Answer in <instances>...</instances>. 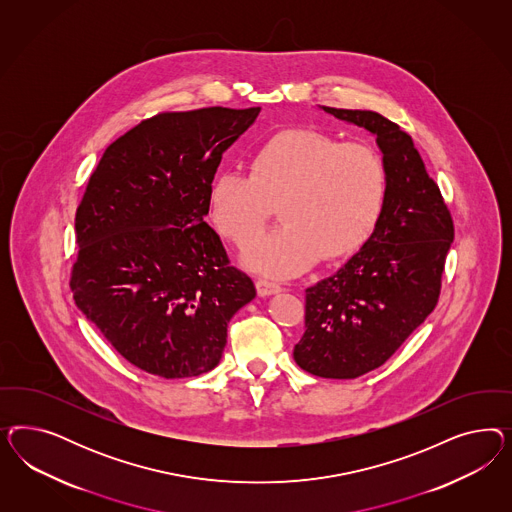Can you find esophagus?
<instances>
[{
  "label": "esophagus",
  "mask_w": 512,
  "mask_h": 512,
  "mask_svg": "<svg viewBox=\"0 0 512 512\" xmlns=\"http://www.w3.org/2000/svg\"><path fill=\"white\" fill-rule=\"evenodd\" d=\"M255 287H257L259 296L278 295L279 291H281V287H279L278 283L266 281V279H257V281H255Z\"/></svg>",
  "instance_id": "1"
}]
</instances>
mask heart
<instances>
[{"label":"heart","mask_w":512,"mask_h":512,"mask_svg":"<svg viewBox=\"0 0 512 512\" xmlns=\"http://www.w3.org/2000/svg\"><path fill=\"white\" fill-rule=\"evenodd\" d=\"M248 169L219 174L208 208L219 233L246 249L278 204L283 223L244 259L270 278H291L319 257L334 261L357 251L387 197V169L372 146L315 129L274 133L249 155Z\"/></svg>","instance_id":"1"}]
</instances>
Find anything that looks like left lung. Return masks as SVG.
<instances>
[{
	"instance_id": "left-lung-1",
	"label": "left lung",
	"mask_w": 512,
	"mask_h": 512,
	"mask_svg": "<svg viewBox=\"0 0 512 512\" xmlns=\"http://www.w3.org/2000/svg\"><path fill=\"white\" fill-rule=\"evenodd\" d=\"M321 109L372 133L387 169V197L364 246L306 289V332L293 357L313 375L355 379L383 366L434 311L454 225L400 125L372 110Z\"/></svg>"
}]
</instances>
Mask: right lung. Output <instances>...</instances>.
Returning a JSON list of instances; mask_svg holds the SVG:
<instances>
[{"label":"right lung","mask_w":512,"mask_h":512,"mask_svg":"<svg viewBox=\"0 0 512 512\" xmlns=\"http://www.w3.org/2000/svg\"><path fill=\"white\" fill-rule=\"evenodd\" d=\"M251 109L161 112L114 140L75 217L78 310L142 372L214 370L234 313L255 298L204 221L223 154L257 120Z\"/></svg>","instance_id":"1"}]
</instances>
